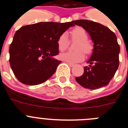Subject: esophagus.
Segmentation results:
<instances>
[{"mask_svg":"<svg viewBox=\"0 0 128 128\" xmlns=\"http://www.w3.org/2000/svg\"><path fill=\"white\" fill-rule=\"evenodd\" d=\"M67 64L68 65H69V66H70V67H72V66H74V64H73V63H67Z\"/></svg>","mask_w":128,"mask_h":128,"instance_id":"esophagus-1","label":"esophagus"}]
</instances>
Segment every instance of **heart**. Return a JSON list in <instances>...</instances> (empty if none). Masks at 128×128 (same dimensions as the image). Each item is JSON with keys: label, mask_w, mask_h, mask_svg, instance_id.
Returning a JSON list of instances; mask_svg holds the SVG:
<instances>
[{"label": "heart", "mask_w": 128, "mask_h": 128, "mask_svg": "<svg viewBox=\"0 0 128 128\" xmlns=\"http://www.w3.org/2000/svg\"><path fill=\"white\" fill-rule=\"evenodd\" d=\"M71 39L77 41L74 47L76 50L74 52H66L62 53L60 58L62 60L70 63H79L84 60V54L82 50L86 54H88L92 49L90 43L87 41L88 35L82 28H76L70 32ZM68 46V38L66 32H63L58 39V47L60 51H63Z\"/></svg>", "instance_id": "1"}]
</instances>
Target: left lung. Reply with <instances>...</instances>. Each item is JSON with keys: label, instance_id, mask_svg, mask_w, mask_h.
Masks as SVG:
<instances>
[{"label": "left lung", "instance_id": "obj_1", "mask_svg": "<svg viewBox=\"0 0 128 128\" xmlns=\"http://www.w3.org/2000/svg\"><path fill=\"white\" fill-rule=\"evenodd\" d=\"M73 23L81 26L88 32L94 42L93 52L84 66V73L76 78L85 88H99L109 84L119 65L120 46L117 36L108 28L88 20H78Z\"/></svg>", "mask_w": 128, "mask_h": 128}]
</instances>
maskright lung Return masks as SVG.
I'll return each instance as SVG.
<instances>
[{"label": "right lung", "instance_id": "obj_1", "mask_svg": "<svg viewBox=\"0 0 128 128\" xmlns=\"http://www.w3.org/2000/svg\"><path fill=\"white\" fill-rule=\"evenodd\" d=\"M72 26L73 21L39 22L16 30L10 46V63L20 82L36 85L54 74L62 62L52 58L59 53L58 39Z\"/></svg>", "mask_w": 128, "mask_h": 128}]
</instances>
